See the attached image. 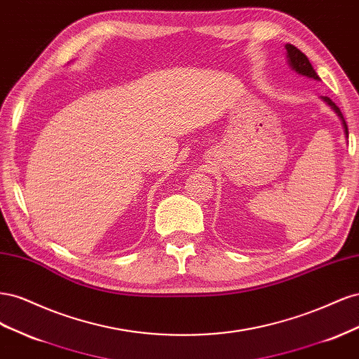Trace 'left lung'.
<instances>
[{
  "instance_id": "left-lung-1",
  "label": "left lung",
  "mask_w": 359,
  "mask_h": 359,
  "mask_svg": "<svg viewBox=\"0 0 359 359\" xmlns=\"http://www.w3.org/2000/svg\"><path fill=\"white\" fill-rule=\"evenodd\" d=\"M286 52H287V61H289V66L292 67V70H295L298 74H302V76H306V78H311V79H314V81H320V78L318 76V73L314 72V69H313V66H311V62L309 61V58L304 55V53L298 49V48H295L293 45H290V43H287L286 45ZM320 99L327 103L328 106H331V109L340 116V119H341V123H343V128H344V135H346V137H349V132H347V124H346V121H344V118H343V114L340 112V109H339V106H335V103L330 99V97H320Z\"/></svg>"
}]
</instances>
